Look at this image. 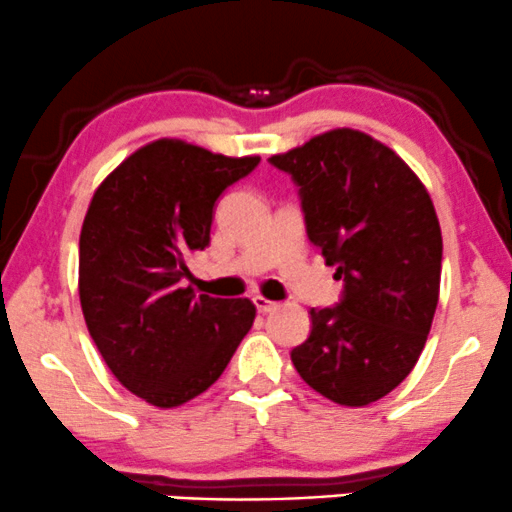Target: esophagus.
Wrapping results in <instances>:
<instances>
[{"label":"esophagus","mask_w":512,"mask_h":512,"mask_svg":"<svg viewBox=\"0 0 512 512\" xmlns=\"http://www.w3.org/2000/svg\"><path fill=\"white\" fill-rule=\"evenodd\" d=\"M254 306L258 314H270V311L278 309V302H270L266 297H254Z\"/></svg>","instance_id":"1"}]
</instances>
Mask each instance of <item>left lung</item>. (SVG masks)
Segmentation results:
<instances>
[{
  "label": "left lung",
  "instance_id": "obj_1",
  "mask_svg": "<svg viewBox=\"0 0 512 512\" xmlns=\"http://www.w3.org/2000/svg\"><path fill=\"white\" fill-rule=\"evenodd\" d=\"M299 186L306 234L335 280V306L311 309V335L292 350L323 398L364 407L398 388L434 321L443 239L429 191L400 155L354 129H333L273 155Z\"/></svg>",
  "mask_w": 512,
  "mask_h": 512
}]
</instances>
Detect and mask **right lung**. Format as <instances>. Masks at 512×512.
Masks as SVG:
<instances>
[{
	"label": "right lung",
	"instance_id": "obj_1",
	"mask_svg": "<svg viewBox=\"0 0 512 512\" xmlns=\"http://www.w3.org/2000/svg\"><path fill=\"white\" fill-rule=\"evenodd\" d=\"M258 155L227 158L177 138L131 153L98 186L78 239V294L90 338L126 390L179 407L218 381L254 326L249 299L182 287L210 244L215 201Z\"/></svg>",
	"mask_w": 512,
	"mask_h": 512
}]
</instances>
